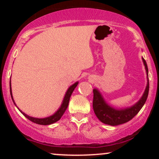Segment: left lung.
Masks as SVG:
<instances>
[{
  "label": "left lung",
  "instance_id": "1",
  "mask_svg": "<svg viewBox=\"0 0 159 159\" xmlns=\"http://www.w3.org/2000/svg\"><path fill=\"white\" fill-rule=\"evenodd\" d=\"M143 61L145 65L146 70L148 75V67H147V62L143 58ZM147 82V88L145 92L138 103H136L134 106L129 107V108L124 109V110H116L113 107L107 105L104 101L103 98L102 97L99 92L94 89L93 90V107L95 114L96 115L97 118L103 123L111 125H117L120 124L127 123L131 120L138 114V113L140 111L142 107L145 104L147 98L148 97L149 93V78Z\"/></svg>",
  "mask_w": 159,
  "mask_h": 159
}]
</instances>
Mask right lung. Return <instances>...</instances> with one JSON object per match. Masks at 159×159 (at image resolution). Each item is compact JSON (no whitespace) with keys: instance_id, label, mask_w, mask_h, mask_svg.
Instances as JSON below:
<instances>
[{"instance_id":"add662e5","label":"right lung","mask_w":159,"mask_h":159,"mask_svg":"<svg viewBox=\"0 0 159 159\" xmlns=\"http://www.w3.org/2000/svg\"><path fill=\"white\" fill-rule=\"evenodd\" d=\"M78 84V82H76V83H75L73 85L71 86V87L68 89L66 93V95H65L64 99H63V104H62L61 107H60L59 110L57 111V112L54 115H52V116H48V117H46V118H43V119H39V118H34V117H31V116H27V114H25V113H23L21 111H20V110L19 111H21L24 116H25L26 118H27L29 120H30V121L33 122V123H34L39 124V125H50V124L56 123L57 121H58V120L61 119V116H63L66 110L67 107H68L69 102V99H70L71 95H72V92H73V90H75V88L77 87ZM10 88L11 97H12V101H13V98H12V91H11L10 84ZM13 102H14V101H13ZM14 104H15V102H14Z\"/></svg>"}]
</instances>
